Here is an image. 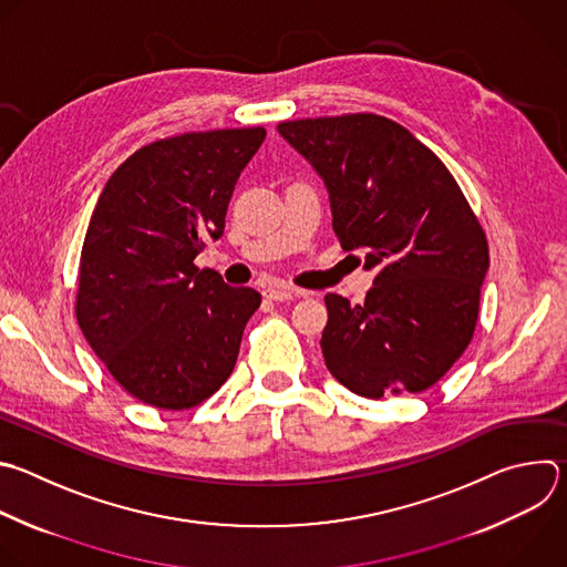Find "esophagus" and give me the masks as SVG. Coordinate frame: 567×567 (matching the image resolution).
<instances>
[{"label":"esophagus","mask_w":567,"mask_h":567,"mask_svg":"<svg viewBox=\"0 0 567 567\" xmlns=\"http://www.w3.org/2000/svg\"><path fill=\"white\" fill-rule=\"evenodd\" d=\"M265 296H267L269 300H293V298L307 296V291L293 289V287H287V285H278V287H267V289H265Z\"/></svg>","instance_id":"1"}]
</instances>
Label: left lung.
Returning a JSON list of instances; mask_svg holds the SVG:
<instances>
[{
    "label": "left lung",
    "mask_w": 567,
    "mask_h": 567,
    "mask_svg": "<svg viewBox=\"0 0 567 567\" xmlns=\"http://www.w3.org/2000/svg\"><path fill=\"white\" fill-rule=\"evenodd\" d=\"M278 133L322 177L340 247L375 271L362 305L324 296L327 369L364 399L430 390L472 340L489 269L456 179L383 115L280 122Z\"/></svg>",
    "instance_id": "1"
}]
</instances>
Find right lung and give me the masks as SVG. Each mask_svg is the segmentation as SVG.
I'll list each match as a JSON object with an SVG mask.
<instances>
[{"label": "right lung", "mask_w": 567, "mask_h": 567, "mask_svg": "<svg viewBox=\"0 0 567 567\" xmlns=\"http://www.w3.org/2000/svg\"><path fill=\"white\" fill-rule=\"evenodd\" d=\"M267 131L220 128L157 140L104 184L82 258L75 313L113 379L157 410H188L231 375L262 298L198 269L225 234L234 186Z\"/></svg>", "instance_id": "obj_1"}]
</instances>
